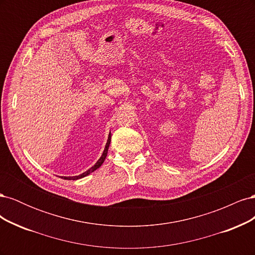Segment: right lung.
Instances as JSON below:
<instances>
[{
	"mask_svg": "<svg viewBox=\"0 0 255 255\" xmlns=\"http://www.w3.org/2000/svg\"><path fill=\"white\" fill-rule=\"evenodd\" d=\"M111 138H112V134L110 133V134H109V138H107V142H106V145H105V148H104V151H103V153H102L101 157H100V158L98 159L97 163H96L94 166H92L91 168H89L87 171L83 172V173H82V174H80V175H73V176H61V177H64L65 180H79V179H82V177H84V176H86V175L90 174L91 172H94L95 170H97L98 168L101 167V165L104 163V160H105V158H106V155H107V151H109V148H110Z\"/></svg>",
	"mask_w": 255,
	"mask_h": 255,
	"instance_id": "1",
	"label": "right lung"
}]
</instances>
